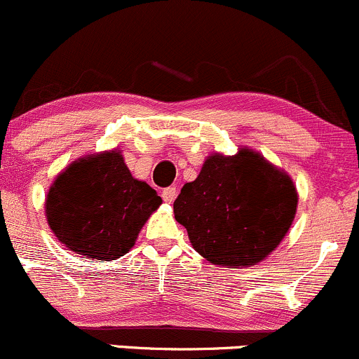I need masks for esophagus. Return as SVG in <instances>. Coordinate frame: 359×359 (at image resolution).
<instances>
[{
  "instance_id": "1",
  "label": "esophagus",
  "mask_w": 359,
  "mask_h": 359,
  "mask_svg": "<svg viewBox=\"0 0 359 359\" xmlns=\"http://www.w3.org/2000/svg\"><path fill=\"white\" fill-rule=\"evenodd\" d=\"M175 197H177V189L175 187H167V189H163V191H162V199L168 204L174 203Z\"/></svg>"
}]
</instances>
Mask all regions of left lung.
<instances>
[{"instance_id": "8db88e82", "label": "left lung", "mask_w": 359, "mask_h": 359, "mask_svg": "<svg viewBox=\"0 0 359 359\" xmlns=\"http://www.w3.org/2000/svg\"><path fill=\"white\" fill-rule=\"evenodd\" d=\"M295 209L290 177L246 148L233 156H209L174 203L194 250L222 266L265 259L287 234Z\"/></svg>"}]
</instances>
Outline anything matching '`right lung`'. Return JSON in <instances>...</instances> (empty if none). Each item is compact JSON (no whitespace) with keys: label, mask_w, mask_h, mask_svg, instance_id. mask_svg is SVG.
Here are the masks:
<instances>
[{"label":"right lung","mask_w":359,"mask_h":359,"mask_svg":"<svg viewBox=\"0 0 359 359\" xmlns=\"http://www.w3.org/2000/svg\"><path fill=\"white\" fill-rule=\"evenodd\" d=\"M160 204L154 189L133 179L114 150L65 168L48 191L45 211L50 229L69 250L111 262L131 250Z\"/></svg>","instance_id":"add662e5"}]
</instances>
